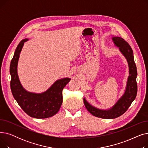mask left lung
Here are the masks:
<instances>
[{"label": "left lung", "mask_w": 148, "mask_h": 148, "mask_svg": "<svg viewBox=\"0 0 148 148\" xmlns=\"http://www.w3.org/2000/svg\"><path fill=\"white\" fill-rule=\"evenodd\" d=\"M114 44L119 47L121 53L126 58L129 67V76L125 92L111 108L107 110L99 109L90 104L84 98L83 101L88 112L96 117L103 119H114L125 113L135 99L137 92L136 78L137 68L134 60L133 52L130 45L123 38L118 36L112 37Z\"/></svg>", "instance_id": "left-lung-1"}]
</instances>
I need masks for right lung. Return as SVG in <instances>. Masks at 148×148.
<instances>
[{
	"label": "right lung",
	"instance_id": "add662e5",
	"mask_svg": "<svg viewBox=\"0 0 148 148\" xmlns=\"http://www.w3.org/2000/svg\"><path fill=\"white\" fill-rule=\"evenodd\" d=\"M27 40L26 38L19 43L11 62L10 72L12 94L23 110L30 117L38 119L50 118L59 112L63 101L62 90L71 79L58 80L50 88L40 94L30 92L24 89L18 78L17 65L23 47Z\"/></svg>",
	"mask_w": 148,
	"mask_h": 148
}]
</instances>
